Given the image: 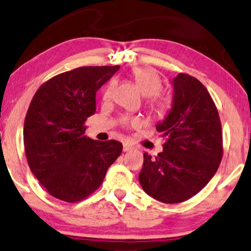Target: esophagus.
Listing matches in <instances>:
<instances>
[{"label": "esophagus", "mask_w": 251, "mask_h": 251, "mask_svg": "<svg viewBox=\"0 0 251 251\" xmlns=\"http://www.w3.org/2000/svg\"><path fill=\"white\" fill-rule=\"evenodd\" d=\"M131 150H133V147L131 146V145H129V143H123V151H125V152H128V151H131Z\"/></svg>", "instance_id": "obj_1"}]
</instances>
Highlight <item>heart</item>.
Segmentation results:
<instances>
[{
	"label": "heart",
	"instance_id": "1",
	"mask_svg": "<svg viewBox=\"0 0 251 251\" xmlns=\"http://www.w3.org/2000/svg\"><path fill=\"white\" fill-rule=\"evenodd\" d=\"M132 77L143 96L148 97V105L154 114L163 117L169 111L171 103L166 97L159 94L162 89V81L158 73L151 68H137L132 71ZM114 89V82H110L103 92V100H109ZM140 120L137 118H125L122 120L123 126H140Z\"/></svg>",
	"mask_w": 251,
	"mask_h": 251
}]
</instances>
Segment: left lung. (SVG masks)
Wrapping results in <instances>:
<instances>
[{
  "label": "left lung",
  "instance_id": "obj_1",
  "mask_svg": "<svg viewBox=\"0 0 251 251\" xmlns=\"http://www.w3.org/2000/svg\"><path fill=\"white\" fill-rule=\"evenodd\" d=\"M174 106L155 126L166 139L155 157L145 152L139 181L148 195L164 203L190 199L210 181L223 159L218 110L201 82L187 73L174 81Z\"/></svg>",
  "mask_w": 251,
  "mask_h": 251
}]
</instances>
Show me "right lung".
I'll return each mask as SVG.
<instances>
[{"label": "right lung", "instance_id": "1", "mask_svg": "<svg viewBox=\"0 0 251 251\" xmlns=\"http://www.w3.org/2000/svg\"><path fill=\"white\" fill-rule=\"evenodd\" d=\"M119 68L81 67L60 73L33 96L23 129L26 160L56 199L75 203L88 198L122 152L121 142L85 135V121L96 112V93Z\"/></svg>", "mask_w": 251, "mask_h": 251}]
</instances>
